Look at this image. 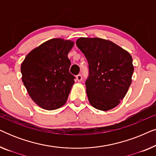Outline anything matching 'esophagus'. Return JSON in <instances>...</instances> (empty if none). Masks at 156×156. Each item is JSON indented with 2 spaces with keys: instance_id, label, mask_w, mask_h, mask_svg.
Masks as SVG:
<instances>
[{
  "instance_id": "esophagus-1",
  "label": "esophagus",
  "mask_w": 156,
  "mask_h": 156,
  "mask_svg": "<svg viewBox=\"0 0 156 156\" xmlns=\"http://www.w3.org/2000/svg\"><path fill=\"white\" fill-rule=\"evenodd\" d=\"M76 81H77V82H80L82 80V76H81L80 74H78V75H76Z\"/></svg>"
}]
</instances>
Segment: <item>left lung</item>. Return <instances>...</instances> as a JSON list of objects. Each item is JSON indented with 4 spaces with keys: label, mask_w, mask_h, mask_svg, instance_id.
I'll return each instance as SVG.
<instances>
[{
    "label": "left lung",
    "mask_w": 156,
    "mask_h": 156,
    "mask_svg": "<svg viewBox=\"0 0 156 156\" xmlns=\"http://www.w3.org/2000/svg\"><path fill=\"white\" fill-rule=\"evenodd\" d=\"M76 43L89 63L86 91L89 103L103 112L115 108L131 84L134 70L131 55L102 38L80 37Z\"/></svg>",
    "instance_id": "left-lung-1"
}]
</instances>
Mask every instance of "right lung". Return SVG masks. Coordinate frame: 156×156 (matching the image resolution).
I'll return each instance as SVG.
<instances>
[{
	"label": "right lung",
	"mask_w": 156,
	"mask_h": 156,
	"mask_svg": "<svg viewBox=\"0 0 156 156\" xmlns=\"http://www.w3.org/2000/svg\"><path fill=\"white\" fill-rule=\"evenodd\" d=\"M74 45L70 40H49L31 50L21 64L23 84L33 101L43 109H57L67 101L74 84L68 58Z\"/></svg>",
	"instance_id": "add662e5"
}]
</instances>
